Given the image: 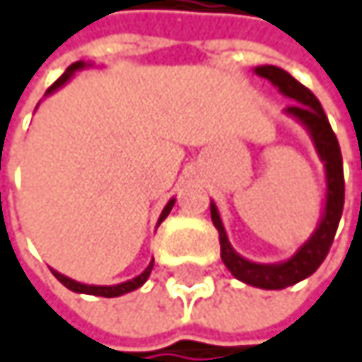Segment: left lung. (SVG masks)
Returning a JSON list of instances; mask_svg holds the SVG:
<instances>
[{"instance_id":"left-lung-1","label":"left lung","mask_w":362,"mask_h":362,"mask_svg":"<svg viewBox=\"0 0 362 362\" xmlns=\"http://www.w3.org/2000/svg\"><path fill=\"white\" fill-rule=\"evenodd\" d=\"M255 74L267 78L284 97L294 101L284 110V114L296 119L311 136L315 151L325 170V199H323L321 217L309 240H305L296 248L292 257L278 263H255L243 257L240 252H236L228 240L221 215L214 201H211V219L219 232L221 261L230 269V274L255 288L281 290L313 276L317 267L323 263V259L327 257L344 209V170H342V153L338 139L327 122V115L323 112L321 103L317 101L311 90L278 66H257Z\"/></svg>"}]
</instances>
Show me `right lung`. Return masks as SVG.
<instances>
[{
	"label": "right lung",
	"mask_w": 362,
	"mask_h": 362,
	"mask_svg": "<svg viewBox=\"0 0 362 362\" xmlns=\"http://www.w3.org/2000/svg\"><path fill=\"white\" fill-rule=\"evenodd\" d=\"M93 64L90 62H74L55 83L51 84L49 88L45 90V97H49V95H53L55 90H59L64 84H68L72 78H74V74L76 72H81V70H84V68H90ZM174 203H176V199L172 197L170 201H168V205L163 207V211H161V215H159V219H157V226L170 215V211H172V207H174ZM153 259H151V263L147 265V269L143 272V274H139L136 278L132 279H126V281H122V284H114V286H95V284H83V281H76V279L68 278V276H64V274H59V272H55V269H51L53 272V276L59 279L68 290H72V292H78V294H90V296H103V298H115V296H122V294H128V292H132V290H136V288H141L145 281L148 279V276H151V269H153Z\"/></svg>",
	"instance_id": "add662e5"
}]
</instances>
